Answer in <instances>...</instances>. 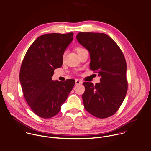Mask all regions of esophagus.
Returning <instances> with one entry per match:
<instances>
[{
	"mask_svg": "<svg viewBox=\"0 0 151 151\" xmlns=\"http://www.w3.org/2000/svg\"><path fill=\"white\" fill-rule=\"evenodd\" d=\"M82 81H79V80H78V79H76L75 80V84H82Z\"/></svg>",
	"mask_w": 151,
	"mask_h": 151,
	"instance_id": "1",
	"label": "esophagus"
}]
</instances>
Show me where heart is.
I'll use <instances>...</instances> for the list:
<instances>
[{
	"instance_id": "1",
	"label": "heart",
	"mask_w": 151,
	"mask_h": 151,
	"mask_svg": "<svg viewBox=\"0 0 151 151\" xmlns=\"http://www.w3.org/2000/svg\"><path fill=\"white\" fill-rule=\"evenodd\" d=\"M84 50H85L84 49L82 48V47H77L75 49V50L76 51V52L78 53V54H79L80 52H81L82 51H83ZM65 57V52H64V53H63V57H62L63 60H64Z\"/></svg>"
}]
</instances>
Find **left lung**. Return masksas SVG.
I'll use <instances>...</instances> for the list:
<instances>
[{
  "label": "left lung",
  "instance_id": "8db88e82",
  "mask_svg": "<svg viewBox=\"0 0 151 151\" xmlns=\"http://www.w3.org/2000/svg\"><path fill=\"white\" fill-rule=\"evenodd\" d=\"M76 39L90 52V69L101 76L100 82L96 85L84 82V107L95 117H110L119 109L127 91L124 56L106 34L79 32Z\"/></svg>",
  "mask_w": 151,
  "mask_h": 151
}]
</instances>
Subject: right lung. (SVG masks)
Masks as SVG:
<instances>
[{
	"label": "right lung",
	"instance_id": "add662e5",
	"mask_svg": "<svg viewBox=\"0 0 151 151\" xmlns=\"http://www.w3.org/2000/svg\"><path fill=\"white\" fill-rule=\"evenodd\" d=\"M73 33L47 34L38 37L23 59L19 81L24 97L39 117L55 116L65 102L75 81H52L55 69L63 65V54L73 40Z\"/></svg>",
	"mask_w": 151,
	"mask_h": 151
}]
</instances>
